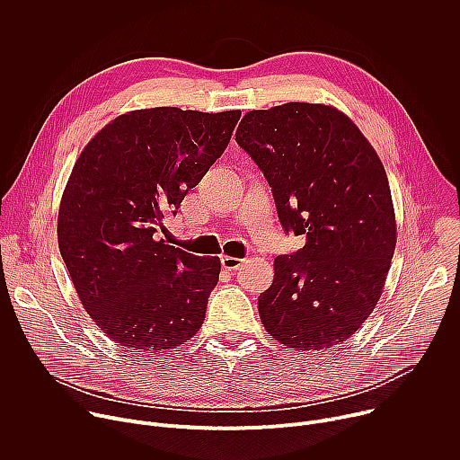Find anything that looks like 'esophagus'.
I'll list each match as a JSON object with an SVG mask.
<instances>
[{
	"mask_svg": "<svg viewBox=\"0 0 460 460\" xmlns=\"http://www.w3.org/2000/svg\"><path fill=\"white\" fill-rule=\"evenodd\" d=\"M242 264H243V258H234V256H229V254L222 256V268L227 270V271H236Z\"/></svg>",
	"mask_w": 460,
	"mask_h": 460,
	"instance_id": "1",
	"label": "esophagus"
}]
</instances>
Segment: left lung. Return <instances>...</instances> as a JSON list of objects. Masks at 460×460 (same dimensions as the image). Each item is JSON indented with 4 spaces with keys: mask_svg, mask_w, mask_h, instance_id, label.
Instances as JSON below:
<instances>
[{
    "mask_svg": "<svg viewBox=\"0 0 460 460\" xmlns=\"http://www.w3.org/2000/svg\"><path fill=\"white\" fill-rule=\"evenodd\" d=\"M236 144L264 172L284 231L305 234L302 249L275 258L261 323L298 351L342 344L375 309L395 252L380 158L344 112L320 103L251 111Z\"/></svg>",
    "mask_w": 460,
    "mask_h": 460,
    "instance_id": "1",
    "label": "left lung"
}]
</instances>
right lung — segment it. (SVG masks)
<instances>
[{
	"mask_svg": "<svg viewBox=\"0 0 460 460\" xmlns=\"http://www.w3.org/2000/svg\"><path fill=\"white\" fill-rule=\"evenodd\" d=\"M240 114L127 112L75 164L59 204V252L85 311L116 344L160 353L202 327L220 258L169 245L158 227L222 156Z\"/></svg>",
	"mask_w": 460,
	"mask_h": 460,
	"instance_id": "add662e5",
	"label": "right lung"
}]
</instances>
